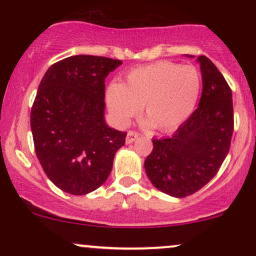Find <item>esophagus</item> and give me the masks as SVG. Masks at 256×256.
<instances>
[{"label": "esophagus", "instance_id": "obj_1", "mask_svg": "<svg viewBox=\"0 0 256 256\" xmlns=\"http://www.w3.org/2000/svg\"><path fill=\"white\" fill-rule=\"evenodd\" d=\"M138 138V134L136 131H128V136H126V144H130V143L136 140Z\"/></svg>", "mask_w": 256, "mask_h": 256}]
</instances>
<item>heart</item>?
Masks as SVG:
<instances>
[{"mask_svg": "<svg viewBox=\"0 0 256 256\" xmlns=\"http://www.w3.org/2000/svg\"><path fill=\"white\" fill-rule=\"evenodd\" d=\"M200 90L201 76L195 67L162 60L132 70L124 85L110 84L107 104L120 125H128L143 107L149 124L168 131L192 114Z\"/></svg>", "mask_w": 256, "mask_h": 256, "instance_id": "heart-1", "label": "heart"}]
</instances>
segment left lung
<instances>
[{"mask_svg":"<svg viewBox=\"0 0 256 256\" xmlns=\"http://www.w3.org/2000/svg\"><path fill=\"white\" fill-rule=\"evenodd\" d=\"M198 61L202 74L198 107L173 136L152 140L154 148L144 161L152 185L179 198L198 192L218 173L234 134L230 86L207 56Z\"/></svg>","mask_w":256,"mask_h":256,"instance_id":"obj_1","label":"left lung"}]
</instances>
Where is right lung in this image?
<instances>
[{
	"label": "right lung",
	"mask_w": 256,
	"mask_h": 256,
	"mask_svg": "<svg viewBox=\"0 0 256 256\" xmlns=\"http://www.w3.org/2000/svg\"><path fill=\"white\" fill-rule=\"evenodd\" d=\"M120 60L74 55L52 64L31 108L34 150L58 189L86 195L107 180L126 132L104 122V80Z\"/></svg>",
	"instance_id": "right-lung-1"
}]
</instances>
